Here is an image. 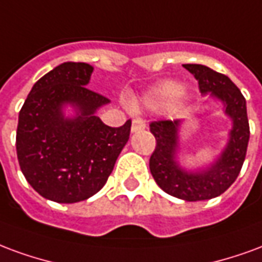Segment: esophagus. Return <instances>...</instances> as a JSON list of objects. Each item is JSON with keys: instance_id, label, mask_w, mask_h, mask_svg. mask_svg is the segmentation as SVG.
<instances>
[{"instance_id": "obj_1", "label": "esophagus", "mask_w": 262, "mask_h": 262, "mask_svg": "<svg viewBox=\"0 0 262 262\" xmlns=\"http://www.w3.org/2000/svg\"><path fill=\"white\" fill-rule=\"evenodd\" d=\"M145 123L142 121V120H139V118H137V120H134L133 121V125H131V131L133 133H138V131H144L145 129Z\"/></svg>"}]
</instances>
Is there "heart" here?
I'll return each mask as SVG.
<instances>
[{"mask_svg": "<svg viewBox=\"0 0 262 262\" xmlns=\"http://www.w3.org/2000/svg\"><path fill=\"white\" fill-rule=\"evenodd\" d=\"M184 88L180 82L171 81V79H165L156 83L155 86L145 92L142 96L129 100V107L134 110H138L139 107L149 108V110H162L166 106L171 104V107L180 112L188 107L190 104V96L187 95Z\"/></svg>", "mask_w": 262, "mask_h": 262, "instance_id": "b5f03b06", "label": "heart"}]
</instances>
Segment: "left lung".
Returning <instances> with one entry per match:
<instances>
[{"instance_id": "8db88e82", "label": "left lung", "mask_w": 262, "mask_h": 262, "mask_svg": "<svg viewBox=\"0 0 262 262\" xmlns=\"http://www.w3.org/2000/svg\"><path fill=\"white\" fill-rule=\"evenodd\" d=\"M195 76L200 91L216 100L230 121L226 144L207 163L195 167L183 165L180 133L184 121H158L150 124L156 148L149 159L150 173L167 194L184 201H202L221 195L232 186L242 170L250 138L246 99L228 76L201 64H184Z\"/></svg>"}]
</instances>
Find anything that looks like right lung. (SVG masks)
<instances>
[{
  "mask_svg": "<svg viewBox=\"0 0 262 262\" xmlns=\"http://www.w3.org/2000/svg\"><path fill=\"white\" fill-rule=\"evenodd\" d=\"M93 67L64 62L41 76L19 112L16 154L40 195L74 204L95 195L129 138L131 120L113 128L97 117L110 103L88 89Z\"/></svg>",
  "mask_w": 262,
  "mask_h": 262,
  "instance_id": "obj_1",
  "label": "right lung"
}]
</instances>
